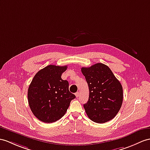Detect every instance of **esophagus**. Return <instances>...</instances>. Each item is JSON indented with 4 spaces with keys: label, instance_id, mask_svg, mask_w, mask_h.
<instances>
[{
    "label": "esophagus",
    "instance_id": "1",
    "mask_svg": "<svg viewBox=\"0 0 150 150\" xmlns=\"http://www.w3.org/2000/svg\"><path fill=\"white\" fill-rule=\"evenodd\" d=\"M75 96H76V97H79V92H76V93H75Z\"/></svg>",
    "mask_w": 150,
    "mask_h": 150
}]
</instances>
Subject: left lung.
Wrapping results in <instances>:
<instances>
[{"mask_svg":"<svg viewBox=\"0 0 150 150\" xmlns=\"http://www.w3.org/2000/svg\"><path fill=\"white\" fill-rule=\"evenodd\" d=\"M89 88L88 100L83 105L92 121L104 123L114 118L123 103V88L112 72L105 64L98 63L82 67Z\"/></svg>","mask_w":150,"mask_h":150,"instance_id":"left-lung-1","label":"left lung"}]
</instances>
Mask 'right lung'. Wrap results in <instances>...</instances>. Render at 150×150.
I'll use <instances>...</instances> for the list:
<instances>
[{
	"mask_svg": "<svg viewBox=\"0 0 150 150\" xmlns=\"http://www.w3.org/2000/svg\"><path fill=\"white\" fill-rule=\"evenodd\" d=\"M67 67L49 65L38 71L28 89L31 111L40 121L53 123L65 114L76 98L69 90V82L61 78Z\"/></svg>",
	"mask_w": 150,
	"mask_h": 150,
	"instance_id": "add662e5",
	"label": "right lung"
}]
</instances>
